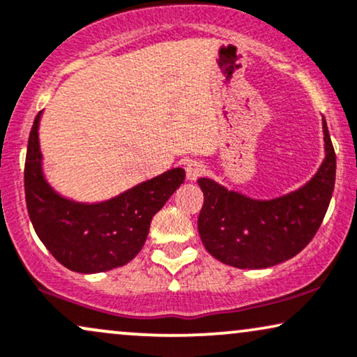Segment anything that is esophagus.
Listing matches in <instances>:
<instances>
[{
  "mask_svg": "<svg viewBox=\"0 0 357 357\" xmlns=\"http://www.w3.org/2000/svg\"><path fill=\"white\" fill-rule=\"evenodd\" d=\"M204 173V165L197 160H191L186 163V178L188 181H196Z\"/></svg>",
  "mask_w": 357,
  "mask_h": 357,
  "instance_id": "esophagus-1",
  "label": "esophagus"
}]
</instances>
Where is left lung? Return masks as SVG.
I'll use <instances>...</instances> for the list:
<instances>
[{"mask_svg":"<svg viewBox=\"0 0 357 357\" xmlns=\"http://www.w3.org/2000/svg\"><path fill=\"white\" fill-rule=\"evenodd\" d=\"M324 160L303 186L272 199H255L214 179L204 192L197 231L206 250L237 268H267L300 254L323 222L336 179V155L323 119Z\"/></svg>","mask_w":357,"mask_h":357,"instance_id":"obj_1","label":"left lung"}]
</instances>
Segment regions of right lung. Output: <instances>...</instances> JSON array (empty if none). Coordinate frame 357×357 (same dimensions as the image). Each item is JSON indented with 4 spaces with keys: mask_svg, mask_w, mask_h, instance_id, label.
Instances as JSON below:
<instances>
[{
    "mask_svg": "<svg viewBox=\"0 0 357 357\" xmlns=\"http://www.w3.org/2000/svg\"><path fill=\"white\" fill-rule=\"evenodd\" d=\"M40 116L31 128L24 168L26 204L40 242L72 272L100 273L128 264L145 245L153 215L183 184L184 169L171 168L110 199L75 201L56 191L44 173Z\"/></svg>",
    "mask_w": 357,
    "mask_h": 357,
    "instance_id": "1",
    "label": "right lung"
}]
</instances>
